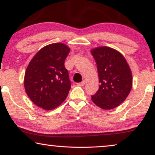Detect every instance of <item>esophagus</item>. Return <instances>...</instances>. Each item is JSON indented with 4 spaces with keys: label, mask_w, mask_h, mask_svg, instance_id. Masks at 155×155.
<instances>
[{
    "label": "esophagus",
    "mask_w": 155,
    "mask_h": 155,
    "mask_svg": "<svg viewBox=\"0 0 155 155\" xmlns=\"http://www.w3.org/2000/svg\"><path fill=\"white\" fill-rule=\"evenodd\" d=\"M78 84L79 86H84V84H85V81H84V80H83V81H82L81 82H80V83H78Z\"/></svg>",
    "instance_id": "1"
}]
</instances>
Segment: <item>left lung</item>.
<instances>
[{
    "label": "left lung",
    "mask_w": 155,
    "mask_h": 155,
    "mask_svg": "<svg viewBox=\"0 0 155 155\" xmlns=\"http://www.w3.org/2000/svg\"><path fill=\"white\" fill-rule=\"evenodd\" d=\"M97 64L100 83L92 96L95 104L103 109H112L120 105L132 88V73L124 56L107 46L91 51Z\"/></svg>",
    "instance_id": "left-lung-1"
}]
</instances>
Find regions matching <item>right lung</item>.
<instances>
[{"instance_id": "1", "label": "right lung", "mask_w": 155, "mask_h": 155, "mask_svg": "<svg viewBox=\"0 0 155 155\" xmlns=\"http://www.w3.org/2000/svg\"><path fill=\"white\" fill-rule=\"evenodd\" d=\"M70 52L63 44H51L33 57L25 75V89L34 104L51 110L63 102L71 83L64 62Z\"/></svg>"}]
</instances>
